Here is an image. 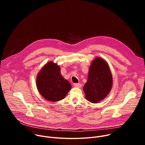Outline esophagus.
Masks as SVG:
<instances>
[{
	"mask_svg": "<svg viewBox=\"0 0 145 145\" xmlns=\"http://www.w3.org/2000/svg\"><path fill=\"white\" fill-rule=\"evenodd\" d=\"M73 85L75 87H77V88H80L81 87V84L80 83H74Z\"/></svg>",
	"mask_w": 145,
	"mask_h": 145,
	"instance_id": "1",
	"label": "esophagus"
}]
</instances>
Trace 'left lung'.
Returning a JSON list of instances; mask_svg holds the SVG:
<instances>
[{"instance_id": "obj_1", "label": "left lung", "mask_w": 145, "mask_h": 145, "mask_svg": "<svg viewBox=\"0 0 145 145\" xmlns=\"http://www.w3.org/2000/svg\"><path fill=\"white\" fill-rule=\"evenodd\" d=\"M112 84V77L106 62L97 57L92 61L87 82L84 86L86 99L91 103H97L109 93Z\"/></svg>"}]
</instances>
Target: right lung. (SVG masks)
<instances>
[{
    "label": "right lung",
    "instance_id": "right-lung-1",
    "mask_svg": "<svg viewBox=\"0 0 145 145\" xmlns=\"http://www.w3.org/2000/svg\"><path fill=\"white\" fill-rule=\"evenodd\" d=\"M38 91L45 99L57 101L63 99L71 88L69 82L64 79L56 64L49 62L41 69L37 77Z\"/></svg>",
    "mask_w": 145,
    "mask_h": 145
}]
</instances>
